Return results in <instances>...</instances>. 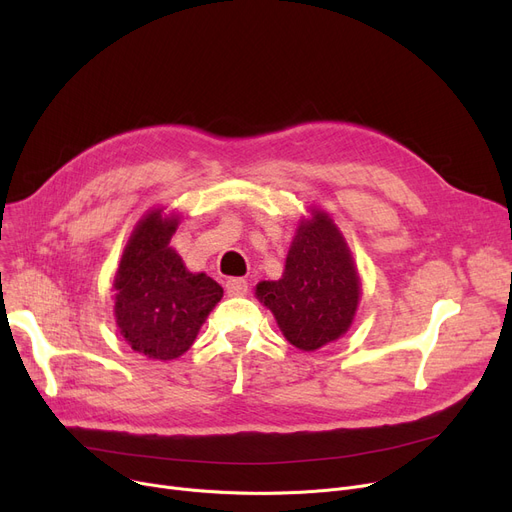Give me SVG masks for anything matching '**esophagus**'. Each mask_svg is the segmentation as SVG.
Returning <instances> with one entry per match:
<instances>
[{
	"instance_id": "34e87169",
	"label": "esophagus",
	"mask_w": 512,
	"mask_h": 512,
	"mask_svg": "<svg viewBox=\"0 0 512 512\" xmlns=\"http://www.w3.org/2000/svg\"><path fill=\"white\" fill-rule=\"evenodd\" d=\"M224 288H226V292L230 294V297H238V294H245L249 286H247L245 278H228Z\"/></svg>"
}]
</instances>
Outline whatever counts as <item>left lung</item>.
Returning <instances> with one entry per match:
<instances>
[{
    "label": "left lung",
    "mask_w": 512,
    "mask_h": 512,
    "mask_svg": "<svg viewBox=\"0 0 512 512\" xmlns=\"http://www.w3.org/2000/svg\"><path fill=\"white\" fill-rule=\"evenodd\" d=\"M257 297L301 351H315L348 330L359 303V276L326 213L313 211L299 226L282 280L257 284Z\"/></svg>",
    "instance_id": "obj_1"
}]
</instances>
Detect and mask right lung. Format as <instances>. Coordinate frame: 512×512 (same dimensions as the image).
I'll return each instance as SVG.
<instances>
[{"mask_svg": "<svg viewBox=\"0 0 512 512\" xmlns=\"http://www.w3.org/2000/svg\"><path fill=\"white\" fill-rule=\"evenodd\" d=\"M176 218L151 211L124 249L114 280L116 321L137 353L168 361L186 353L209 311L222 299V286L191 274L170 249Z\"/></svg>", "mask_w": 512, "mask_h": 512, "instance_id": "right-lung-1", "label": "right lung"}]
</instances>
